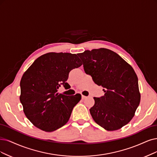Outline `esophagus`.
Masks as SVG:
<instances>
[{
  "label": "esophagus",
  "mask_w": 157,
  "mask_h": 157,
  "mask_svg": "<svg viewBox=\"0 0 157 157\" xmlns=\"http://www.w3.org/2000/svg\"><path fill=\"white\" fill-rule=\"evenodd\" d=\"M86 98H87V97L85 96H83V95H82V100H85V99H86Z\"/></svg>",
  "instance_id": "1"
}]
</instances>
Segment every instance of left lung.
Returning <instances> with one entry per match:
<instances>
[{"instance_id": "obj_1", "label": "left lung", "mask_w": 157, "mask_h": 157, "mask_svg": "<svg viewBox=\"0 0 157 157\" xmlns=\"http://www.w3.org/2000/svg\"><path fill=\"white\" fill-rule=\"evenodd\" d=\"M84 71L104 88L105 95L94 98L90 113L95 122L107 131H117L135 116L140 101L134 69L116 52L101 48L78 54Z\"/></svg>"}]
</instances>
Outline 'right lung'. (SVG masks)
<instances>
[{
	"label": "right lung",
	"mask_w": 157,
	"mask_h": 157,
	"mask_svg": "<svg viewBox=\"0 0 157 157\" xmlns=\"http://www.w3.org/2000/svg\"><path fill=\"white\" fill-rule=\"evenodd\" d=\"M82 65L76 54L50 52L39 57L22 75L20 101L27 118L37 128L52 132L65 125L82 95L57 92L68 89L69 72Z\"/></svg>",
	"instance_id": "add662e5"
}]
</instances>
